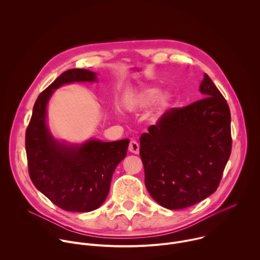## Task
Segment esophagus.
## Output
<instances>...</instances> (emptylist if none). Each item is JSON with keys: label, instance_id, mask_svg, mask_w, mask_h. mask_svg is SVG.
<instances>
[{"label": "esophagus", "instance_id": "esophagus-1", "mask_svg": "<svg viewBox=\"0 0 260 260\" xmlns=\"http://www.w3.org/2000/svg\"><path fill=\"white\" fill-rule=\"evenodd\" d=\"M139 149H140V146H139L138 142L135 141V140H132L128 144V151H131L134 154H138Z\"/></svg>", "mask_w": 260, "mask_h": 260}]
</instances>
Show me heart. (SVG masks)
I'll use <instances>...</instances> for the list:
<instances>
[{"instance_id":"1","label":"heart","mask_w":260,"mask_h":260,"mask_svg":"<svg viewBox=\"0 0 260 260\" xmlns=\"http://www.w3.org/2000/svg\"><path fill=\"white\" fill-rule=\"evenodd\" d=\"M158 94V89L155 87L151 88H146L143 89L139 92H137L132 100L129 101L127 105V109L131 111H140L143 110L147 107H149L154 101L156 97L158 98L155 102V107H154V114L153 117L157 118L161 113L162 111L171 104L172 102V94L168 91H162Z\"/></svg>"}]
</instances>
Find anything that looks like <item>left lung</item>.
<instances>
[{
    "instance_id": "1",
    "label": "left lung",
    "mask_w": 260,
    "mask_h": 260,
    "mask_svg": "<svg viewBox=\"0 0 260 260\" xmlns=\"http://www.w3.org/2000/svg\"><path fill=\"white\" fill-rule=\"evenodd\" d=\"M204 99L172 108L140 138L148 192L170 210L190 207L214 193L232 152L231 111L205 74Z\"/></svg>"
}]
</instances>
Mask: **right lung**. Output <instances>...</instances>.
Returning <instances> with one entry per match:
<instances>
[{"instance_id":"add662e5","label":"right lung","mask_w":260,"mask_h":260,"mask_svg":"<svg viewBox=\"0 0 260 260\" xmlns=\"http://www.w3.org/2000/svg\"><path fill=\"white\" fill-rule=\"evenodd\" d=\"M79 81H96L85 69L63 72L37 99L25 132L28 174L36 188L54 205L69 212H90L106 200L112 175L126 156L129 140L81 145L57 142L46 125V107L59 86Z\"/></svg>"}]
</instances>
